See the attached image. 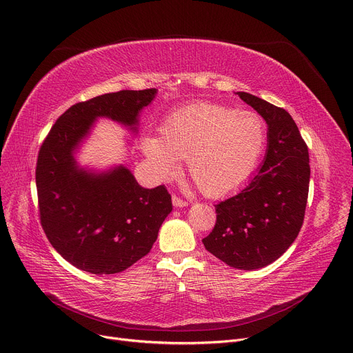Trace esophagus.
I'll use <instances>...</instances> for the list:
<instances>
[{"instance_id":"esophagus-1","label":"esophagus","mask_w":353,"mask_h":353,"mask_svg":"<svg viewBox=\"0 0 353 353\" xmlns=\"http://www.w3.org/2000/svg\"><path fill=\"white\" fill-rule=\"evenodd\" d=\"M172 201H173V205H174V207H185L187 204H189V203L184 201V200H181V199H180V197H177V196H173Z\"/></svg>"}]
</instances>
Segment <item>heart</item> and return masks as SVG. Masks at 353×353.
Here are the masks:
<instances>
[{
	"instance_id": "1",
	"label": "heart",
	"mask_w": 353,
	"mask_h": 353,
	"mask_svg": "<svg viewBox=\"0 0 353 353\" xmlns=\"http://www.w3.org/2000/svg\"><path fill=\"white\" fill-rule=\"evenodd\" d=\"M265 137V122L255 112L194 103L173 112L161 136H145L142 148L159 177H172L180 160H185L199 189L216 197L237 189L251 176Z\"/></svg>"
}]
</instances>
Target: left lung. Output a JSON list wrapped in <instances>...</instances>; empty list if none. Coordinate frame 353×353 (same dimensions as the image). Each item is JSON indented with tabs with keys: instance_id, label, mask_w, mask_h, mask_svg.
<instances>
[{
	"instance_id": "8db88e82",
	"label": "left lung",
	"mask_w": 353,
	"mask_h": 353,
	"mask_svg": "<svg viewBox=\"0 0 353 353\" xmlns=\"http://www.w3.org/2000/svg\"><path fill=\"white\" fill-rule=\"evenodd\" d=\"M237 95L268 126L261 168L237 194L216 204L217 221L203 244L237 270L270 265L295 241L310 190L308 148L291 114L247 92Z\"/></svg>"
}]
</instances>
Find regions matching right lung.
<instances>
[{"label": "right lung", "mask_w": 353, "mask_h": 353, "mask_svg": "<svg viewBox=\"0 0 353 353\" xmlns=\"http://www.w3.org/2000/svg\"><path fill=\"white\" fill-rule=\"evenodd\" d=\"M156 93L119 90L70 106L41 146L35 172L41 224L52 247L82 271L105 275L133 265L152 250L173 208L166 187L145 189L123 164L99 172L77 160L102 117L137 133L140 112Z\"/></svg>", "instance_id": "add662e5"}]
</instances>
